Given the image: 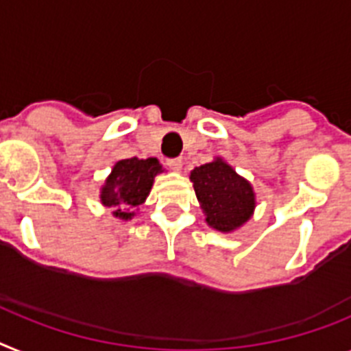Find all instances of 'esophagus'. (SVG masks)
<instances>
[{
  "instance_id": "obj_1",
  "label": "esophagus",
  "mask_w": 351,
  "mask_h": 351,
  "mask_svg": "<svg viewBox=\"0 0 351 351\" xmlns=\"http://www.w3.org/2000/svg\"><path fill=\"white\" fill-rule=\"evenodd\" d=\"M167 166H169L173 171H176V173H178V171H182L184 160H182V158H169V160H167Z\"/></svg>"
}]
</instances>
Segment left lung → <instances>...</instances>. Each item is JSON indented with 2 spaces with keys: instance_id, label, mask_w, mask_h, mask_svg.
I'll use <instances>...</instances> for the list:
<instances>
[{
  "instance_id": "left-lung-1",
  "label": "left lung",
  "mask_w": 351,
  "mask_h": 351,
  "mask_svg": "<svg viewBox=\"0 0 351 351\" xmlns=\"http://www.w3.org/2000/svg\"><path fill=\"white\" fill-rule=\"evenodd\" d=\"M189 180L210 228L232 234L252 219L257 207L253 185L225 158L216 157L208 164L194 167Z\"/></svg>"
}]
</instances>
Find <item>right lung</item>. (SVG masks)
Returning a JSON list of instances; mask_svg holds the SVG:
<instances>
[{
  "mask_svg": "<svg viewBox=\"0 0 351 351\" xmlns=\"http://www.w3.org/2000/svg\"><path fill=\"white\" fill-rule=\"evenodd\" d=\"M158 173L164 169L155 157L117 160L99 187V202L112 208V216L117 219H132L149 196Z\"/></svg>",
  "mask_w": 351,
  "mask_h": 351,
  "instance_id": "obj_1",
  "label": "right lung"
}]
</instances>
